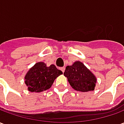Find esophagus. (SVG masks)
I'll return each mask as SVG.
<instances>
[{
	"instance_id": "1",
	"label": "esophagus",
	"mask_w": 124,
	"mask_h": 124,
	"mask_svg": "<svg viewBox=\"0 0 124 124\" xmlns=\"http://www.w3.org/2000/svg\"><path fill=\"white\" fill-rule=\"evenodd\" d=\"M60 70H62V72L63 73L64 72V70H65V68L64 67H62V68H60Z\"/></svg>"
}]
</instances>
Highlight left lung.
Instances as JSON below:
<instances>
[{"label": "left lung", "instance_id": "8db88e82", "mask_svg": "<svg viewBox=\"0 0 124 124\" xmlns=\"http://www.w3.org/2000/svg\"><path fill=\"white\" fill-rule=\"evenodd\" d=\"M70 86L76 91L87 92L93 91L97 79L95 75L80 61H76L71 66H67L64 73Z\"/></svg>", "mask_w": 124, "mask_h": 124}]
</instances>
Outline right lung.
<instances>
[{"label": "right lung", "mask_w": 124, "mask_h": 124, "mask_svg": "<svg viewBox=\"0 0 124 124\" xmlns=\"http://www.w3.org/2000/svg\"><path fill=\"white\" fill-rule=\"evenodd\" d=\"M63 73L55 65L47 66L44 62L36 63L24 76V82L31 92H41L51 88L55 79Z\"/></svg>", "instance_id": "obj_1"}]
</instances>
